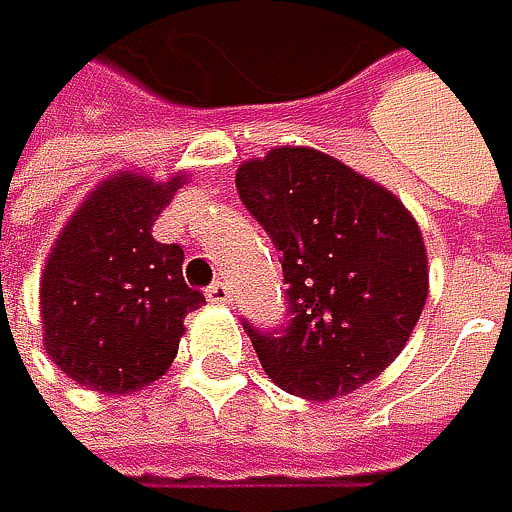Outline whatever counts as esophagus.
<instances>
[{
  "label": "esophagus",
  "instance_id": "1",
  "mask_svg": "<svg viewBox=\"0 0 512 512\" xmlns=\"http://www.w3.org/2000/svg\"><path fill=\"white\" fill-rule=\"evenodd\" d=\"M205 298H208L211 304H218V307H227V304H233V291H230L227 282H214V285L205 291Z\"/></svg>",
  "mask_w": 512,
  "mask_h": 512
}]
</instances>
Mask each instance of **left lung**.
<instances>
[{
  "label": "left lung",
  "instance_id": "obj_1",
  "mask_svg": "<svg viewBox=\"0 0 512 512\" xmlns=\"http://www.w3.org/2000/svg\"><path fill=\"white\" fill-rule=\"evenodd\" d=\"M236 190L282 254L291 319L245 325L264 371L291 396L328 402L402 353L430 291L427 245L402 199L313 147H273Z\"/></svg>",
  "mask_w": 512,
  "mask_h": 512
}]
</instances>
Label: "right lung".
<instances>
[{"label":"right lung","instance_id":"right-lung-1","mask_svg":"<svg viewBox=\"0 0 512 512\" xmlns=\"http://www.w3.org/2000/svg\"><path fill=\"white\" fill-rule=\"evenodd\" d=\"M184 184L187 171L168 181L116 171L57 233L39 279L42 344L76 384L137 393L178 356L184 319L205 294L184 282V248L156 242L153 224Z\"/></svg>","mask_w":512,"mask_h":512}]
</instances>
